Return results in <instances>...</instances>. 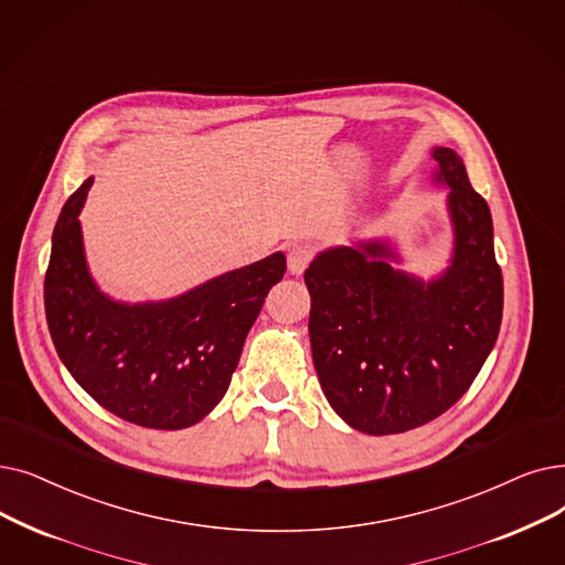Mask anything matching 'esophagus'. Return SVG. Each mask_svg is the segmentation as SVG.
Returning a JSON list of instances; mask_svg holds the SVG:
<instances>
[{
	"label": "esophagus",
	"instance_id": "34e87169",
	"mask_svg": "<svg viewBox=\"0 0 565 565\" xmlns=\"http://www.w3.org/2000/svg\"><path fill=\"white\" fill-rule=\"evenodd\" d=\"M311 247H307V244H292V247L288 249V273L290 275H302L307 265L311 263Z\"/></svg>",
	"mask_w": 565,
	"mask_h": 565
}]
</instances>
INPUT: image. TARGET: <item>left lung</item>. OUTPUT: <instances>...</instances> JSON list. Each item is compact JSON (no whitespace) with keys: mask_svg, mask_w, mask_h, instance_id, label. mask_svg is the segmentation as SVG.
I'll use <instances>...</instances> for the list:
<instances>
[{"mask_svg":"<svg viewBox=\"0 0 565 565\" xmlns=\"http://www.w3.org/2000/svg\"><path fill=\"white\" fill-rule=\"evenodd\" d=\"M431 157L434 182L450 189L444 273H404L387 239L330 247L305 273L318 381L339 418L362 434H402L438 418L469 390L499 337L503 277L492 214L455 150L434 147Z\"/></svg>","mask_w":565,"mask_h":565,"instance_id":"1","label":"left lung"}]
</instances>
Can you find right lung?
I'll return each instance as SVG.
<instances>
[{"instance_id": "right-lung-1", "label": "right lung", "mask_w": 565, "mask_h": 565, "mask_svg": "<svg viewBox=\"0 0 565 565\" xmlns=\"http://www.w3.org/2000/svg\"><path fill=\"white\" fill-rule=\"evenodd\" d=\"M94 178L64 203L45 273V318L71 376L117 418L150 429H184L222 402L281 252L218 275L178 298L119 302L94 281L81 212Z\"/></svg>"}]
</instances>
